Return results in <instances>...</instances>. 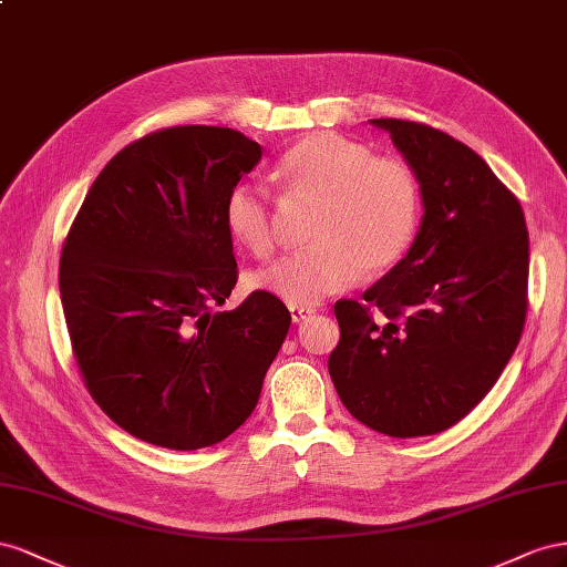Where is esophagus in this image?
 Listing matches in <instances>:
<instances>
[{
	"label": "esophagus",
	"instance_id": "1",
	"mask_svg": "<svg viewBox=\"0 0 567 567\" xmlns=\"http://www.w3.org/2000/svg\"><path fill=\"white\" fill-rule=\"evenodd\" d=\"M289 313H292L295 322H303L306 318H311L316 311L313 309H303V306H289Z\"/></svg>",
	"mask_w": 567,
	"mask_h": 567
}]
</instances>
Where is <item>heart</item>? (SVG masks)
Here are the masks:
<instances>
[{
    "mask_svg": "<svg viewBox=\"0 0 567 567\" xmlns=\"http://www.w3.org/2000/svg\"><path fill=\"white\" fill-rule=\"evenodd\" d=\"M285 192L309 194L316 206L306 228L309 247L289 251L249 285L289 306H316L344 292L361 272H384L409 251L417 225V177L396 156H373L365 144L337 133H311L275 166ZM225 230L261 256L272 245L264 189L237 183L223 202Z\"/></svg>",
    "mask_w": 567,
    "mask_h": 567,
    "instance_id": "1",
    "label": "heart"
}]
</instances>
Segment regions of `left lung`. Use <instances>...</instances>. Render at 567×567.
Here are the masks:
<instances>
[{"mask_svg":"<svg viewBox=\"0 0 567 567\" xmlns=\"http://www.w3.org/2000/svg\"><path fill=\"white\" fill-rule=\"evenodd\" d=\"M413 168L423 220L406 256L334 303L330 378L347 411L390 436L456 425L487 396L520 342L529 235L513 192L463 142L375 118Z\"/></svg>","mask_w":567,"mask_h":567,"instance_id":"left-lung-1","label":"left lung"}]
</instances>
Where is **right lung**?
<instances>
[{
	"mask_svg": "<svg viewBox=\"0 0 567 567\" xmlns=\"http://www.w3.org/2000/svg\"><path fill=\"white\" fill-rule=\"evenodd\" d=\"M233 127L177 125L127 144L96 175L63 241L59 292L80 373L125 432L214 446L256 409L292 316L237 285L225 194L261 161Z\"/></svg>",
	"mask_w": 567,
	"mask_h": 567,
	"instance_id": "right-lung-1",
	"label": "right lung"
}]
</instances>
